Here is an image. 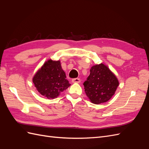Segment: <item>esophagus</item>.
Returning a JSON list of instances; mask_svg holds the SVG:
<instances>
[{"label": "esophagus", "instance_id": "1", "mask_svg": "<svg viewBox=\"0 0 149 149\" xmlns=\"http://www.w3.org/2000/svg\"><path fill=\"white\" fill-rule=\"evenodd\" d=\"M71 81L73 83H80L81 81H80L79 78H74L71 80Z\"/></svg>", "mask_w": 149, "mask_h": 149}]
</instances>
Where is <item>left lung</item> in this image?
<instances>
[{
	"label": "left lung",
	"instance_id": "1",
	"mask_svg": "<svg viewBox=\"0 0 149 149\" xmlns=\"http://www.w3.org/2000/svg\"><path fill=\"white\" fill-rule=\"evenodd\" d=\"M119 81L107 66L103 63L95 65L90 69V74L83 83L84 92L92 103L106 102L115 94Z\"/></svg>",
	"mask_w": 149,
	"mask_h": 149
}]
</instances>
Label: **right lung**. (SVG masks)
<instances>
[{
	"label": "right lung",
	"mask_w": 149,
	"mask_h": 149,
	"mask_svg": "<svg viewBox=\"0 0 149 149\" xmlns=\"http://www.w3.org/2000/svg\"><path fill=\"white\" fill-rule=\"evenodd\" d=\"M32 81L38 92L49 100L56 98L71 86L66 79L60 61L52 59L44 63L34 75Z\"/></svg>",
	"instance_id": "add662e5"
}]
</instances>
